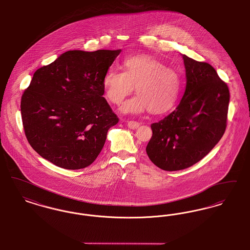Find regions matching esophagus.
<instances>
[{
    "label": "esophagus",
    "mask_w": 250,
    "mask_h": 250,
    "mask_svg": "<svg viewBox=\"0 0 250 250\" xmlns=\"http://www.w3.org/2000/svg\"><path fill=\"white\" fill-rule=\"evenodd\" d=\"M126 125H127V126H128L130 129H136V128L139 127L140 123H139V122H136V121H127Z\"/></svg>",
    "instance_id": "obj_1"
}]
</instances>
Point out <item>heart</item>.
<instances>
[{"mask_svg":"<svg viewBox=\"0 0 250 250\" xmlns=\"http://www.w3.org/2000/svg\"><path fill=\"white\" fill-rule=\"evenodd\" d=\"M125 71L108 69L103 78L107 99L120 104L130 95L136 86L137 96L126 101L122 111L140 113L149 109L151 113H164L174 106L180 92L178 74L158 60L145 55L124 60Z\"/></svg>","mask_w":250,"mask_h":250,"instance_id":"b5f03b06","label":"heart"}]
</instances>
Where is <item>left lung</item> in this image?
<instances>
[{
	"mask_svg": "<svg viewBox=\"0 0 250 250\" xmlns=\"http://www.w3.org/2000/svg\"><path fill=\"white\" fill-rule=\"evenodd\" d=\"M187 85L170 114L151 125L146 153L167 171L193 166L214 148L226 130L229 91L214 67L183 55Z\"/></svg>",
	"mask_w": 250,
	"mask_h": 250,
	"instance_id": "1",
	"label": "left lung"
}]
</instances>
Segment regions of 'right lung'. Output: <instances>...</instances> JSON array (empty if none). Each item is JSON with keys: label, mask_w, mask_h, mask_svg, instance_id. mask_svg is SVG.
Segmentation results:
<instances>
[{"label": "right lung", "mask_w": 250, "mask_h": 250, "mask_svg": "<svg viewBox=\"0 0 250 250\" xmlns=\"http://www.w3.org/2000/svg\"><path fill=\"white\" fill-rule=\"evenodd\" d=\"M121 49L69 50L37 69L21 97L25 136L56 166L80 169L100 154L119 119L102 96L103 78Z\"/></svg>", "instance_id": "add662e5"}]
</instances>
